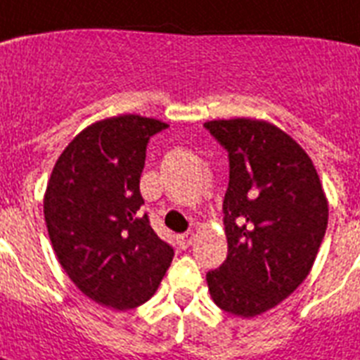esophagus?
Listing matches in <instances>:
<instances>
[{
	"instance_id": "1",
	"label": "esophagus",
	"mask_w": 360,
	"mask_h": 360,
	"mask_svg": "<svg viewBox=\"0 0 360 360\" xmlns=\"http://www.w3.org/2000/svg\"><path fill=\"white\" fill-rule=\"evenodd\" d=\"M192 241H194V234L192 232H185V234L177 236V245H179V249H188L192 245Z\"/></svg>"
}]
</instances>
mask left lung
<instances>
[{"label":"left lung","instance_id":"8db88e82","mask_svg":"<svg viewBox=\"0 0 360 360\" xmlns=\"http://www.w3.org/2000/svg\"><path fill=\"white\" fill-rule=\"evenodd\" d=\"M205 128L229 152V255L207 273L208 291L217 307L250 319L307 278L328 226V199L309 155L273 124L231 119Z\"/></svg>","mask_w":360,"mask_h":360}]
</instances>
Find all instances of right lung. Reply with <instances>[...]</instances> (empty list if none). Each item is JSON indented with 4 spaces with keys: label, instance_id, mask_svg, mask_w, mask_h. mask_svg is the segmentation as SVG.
Segmentation results:
<instances>
[{
    "label": "right lung",
    "instance_id": "right-lung-1",
    "mask_svg": "<svg viewBox=\"0 0 360 360\" xmlns=\"http://www.w3.org/2000/svg\"><path fill=\"white\" fill-rule=\"evenodd\" d=\"M168 124L120 115L87 126L54 165L44 214L54 255L80 291L134 309L157 291L174 249L153 232L139 190L150 137Z\"/></svg>",
    "mask_w": 360,
    "mask_h": 360
}]
</instances>
